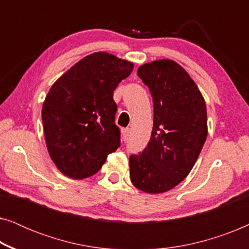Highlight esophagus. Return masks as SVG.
Listing matches in <instances>:
<instances>
[{
  "label": "esophagus",
  "instance_id": "esophagus-1",
  "mask_svg": "<svg viewBox=\"0 0 249 249\" xmlns=\"http://www.w3.org/2000/svg\"><path fill=\"white\" fill-rule=\"evenodd\" d=\"M122 136H124V141H128L129 136H130V129L129 128H124V130H122Z\"/></svg>",
  "mask_w": 249,
  "mask_h": 249
}]
</instances>
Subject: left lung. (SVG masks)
Masks as SVG:
<instances>
[{
	"label": "left lung",
	"instance_id": "1",
	"mask_svg": "<svg viewBox=\"0 0 249 249\" xmlns=\"http://www.w3.org/2000/svg\"><path fill=\"white\" fill-rule=\"evenodd\" d=\"M154 107L152 136L129 158L132 185L148 194L175 188L192 171L207 136L205 101L187 71L172 60L138 68Z\"/></svg>",
	"mask_w": 249,
	"mask_h": 249
}]
</instances>
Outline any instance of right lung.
<instances>
[{"mask_svg":"<svg viewBox=\"0 0 249 249\" xmlns=\"http://www.w3.org/2000/svg\"><path fill=\"white\" fill-rule=\"evenodd\" d=\"M134 63L107 52L81 59L57 79L47 94L42 120L49 154L63 175L93 176L120 146L113 91Z\"/></svg>","mask_w":249,"mask_h":249,"instance_id":"obj_1","label":"right lung"}]
</instances>
